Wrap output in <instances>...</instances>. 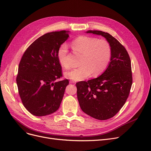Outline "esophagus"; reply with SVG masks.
<instances>
[{"label":"esophagus","instance_id":"esophagus-1","mask_svg":"<svg viewBox=\"0 0 151 151\" xmlns=\"http://www.w3.org/2000/svg\"><path fill=\"white\" fill-rule=\"evenodd\" d=\"M70 83H74V84H75V83H76V82L74 81H72V80H71V81H70Z\"/></svg>","mask_w":151,"mask_h":151}]
</instances>
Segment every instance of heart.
Returning <instances> with one entry per match:
<instances>
[{"instance_id":"heart-1","label":"heart","mask_w":151,"mask_h":151,"mask_svg":"<svg viewBox=\"0 0 151 151\" xmlns=\"http://www.w3.org/2000/svg\"><path fill=\"white\" fill-rule=\"evenodd\" d=\"M71 45L75 53L82 55L81 66L66 72L64 75L66 78L75 81H82L92 74L95 76L102 74L108 66L111 58V48L106 40L81 35L74 40ZM68 54L66 45H62L59 49L58 57L61 66L65 69L70 68Z\"/></svg>"}]
</instances>
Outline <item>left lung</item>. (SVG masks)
Instances as JSON below:
<instances>
[{
    "label": "left lung",
    "instance_id": "obj_1",
    "mask_svg": "<svg viewBox=\"0 0 151 151\" xmlns=\"http://www.w3.org/2000/svg\"><path fill=\"white\" fill-rule=\"evenodd\" d=\"M87 32L106 39L111 48V58L99 77L76 83L78 101L85 114L98 120H107L121 109L130 94L133 82L131 60L124 46L109 33Z\"/></svg>",
    "mask_w": 151,
    "mask_h": 151
}]
</instances>
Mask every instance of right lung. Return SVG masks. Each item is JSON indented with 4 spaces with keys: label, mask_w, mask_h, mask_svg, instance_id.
<instances>
[{
    "label": "right lung",
    "mask_w": 151,
    "mask_h": 151,
    "mask_svg": "<svg viewBox=\"0 0 151 151\" xmlns=\"http://www.w3.org/2000/svg\"><path fill=\"white\" fill-rule=\"evenodd\" d=\"M69 37L68 31L48 32L27 47L20 60L17 83L25 108L35 116H45L58 109L68 79L62 77L58 53Z\"/></svg>",
    "instance_id": "obj_1"
}]
</instances>
